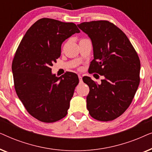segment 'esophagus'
Wrapping results in <instances>:
<instances>
[{
	"label": "esophagus",
	"instance_id": "esophagus-1",
	"mask_svg": "<svg viewBox=\"0 0 152 152\" xmlns=\"http://www.w3.org/2000/svg\"><path fill=\"white\" fill-rule=\"evenodd\" d=\"M78 77H79V80H80V83H82V75H79Z\"/></svg>",
	"mask_w": 152,
	"mask_h": 152
}]
</instances>
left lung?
Listing matches in <instances>:
<instances>
[{
  "mask_svg": "<svg viewBox=\"0 0 152 152\" xmlns=\"http://www.w3.org/2000/svg\"><path fill=\"white\" fill-rule=\"evenodd\" d=\"M78 28L92 42L94 59L88 72L104 77L98 84L89 77L86 107L91 117L110 121L121 115L134 99L140 83V62L126 34L107 20L84 22Z\"/></svg>",
  "mask_w": 152,
  "mask_h": 152,
  "instance_id": "left-lung-1",
  "label": "left lung"
}]
</instances>
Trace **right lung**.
Wrapping results in <instances>:
<instances>
[{
	"label": "right lung",
	"mask_w": 152,
	"mask_h": 152,
	"mask_svg": "<svg viewBox=\"0 0 152 152\" xmlns=\"http://www.w3.org/2000/svg\"><path fill=\"white\" fill-rule=\"evenodd\" d=\"M80 31L73 23L43 18L27 31L12 61L14 88L27 111L39 121L54 122L68 113L79 83L67 72L57 77L51 66L61 55V44Z\"/></svg>",
	"instance_id": "obj_1"
}]
</instances>
